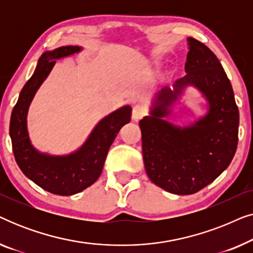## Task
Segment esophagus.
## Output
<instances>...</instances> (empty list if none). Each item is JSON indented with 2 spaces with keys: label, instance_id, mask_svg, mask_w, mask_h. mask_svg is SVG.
Listing matches in <instances>:
<instances>
[{
  "label": "esophagus",
  "instance_id": "esophagus-1",
  "mask_svg": "<svg viewBox=\"0 0 253 253\" xmlns=\"http://www.w3.org/2000/svg\"><path fill=\"white\" fill-rule=\"evenodd\" d=\"M145 114H146V108L143 105H136L132 108V120L139 121L145 116Z\"/></svg>",
  "mask_w": 253,
  "mask_h": 253
}]
</instances>
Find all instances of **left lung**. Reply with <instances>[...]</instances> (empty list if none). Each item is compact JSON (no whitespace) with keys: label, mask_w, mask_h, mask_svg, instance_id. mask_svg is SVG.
<instances>
[{"label":"left lung","mask_w":253,"mask_h":253,"mask_svg":"<svg viewBox=\"0 0 253 253\" xmlns=\"http://www.w3.org/2000/svg\"><path fill=\"white\" fill-rule=\"evenodd\" d=\"M184 77L175 89L158 93L151 115L140 120L143 159L155 185L175 195H192L212 183L233 160L238 143L240 114L231 84L220 61L200 41L188 38ZM188 84L196 85L209 102L207 115L188 127L162 119Z\"/></svg>","instance_id":"obj_1"}]
</instances>
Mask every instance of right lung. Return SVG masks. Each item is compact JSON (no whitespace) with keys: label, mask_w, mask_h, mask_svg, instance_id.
<instances>
[{"label":"right lung","mask_w":253,"mask_h":253,"mask_svg":"<svg viewBox=\"0 0 253 253\" xmlns=\"http://www.w3.org/2000/svg\"><path fill=\"white\" fill-rule=\"evenodd\" d=\"M79 50L82 48L78 46H65L41 55L33 76L20 92L10 119L12 151L20 170L40 188L60 196L81 192L99 178L110 145L121 127L131 120L130 106L115 110L96 124L78 151L64 157L40 153L32 146L26 126L30 103L57 58L69 56Z\"/></svg>","instance_id":"obj_1"}]
</instances>
